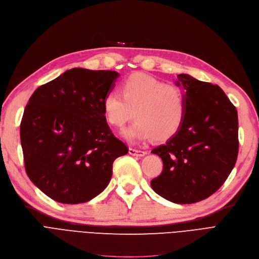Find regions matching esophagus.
Segmentation results:
<instances>
[{
  "instance_id": "1",
  "label": "esophagus",
  "mask_w": 259,
  "mask_h": 259,
  "mask_svg": "<svg viewBox=\"0 0 259 259\" xmlns=\"http://www.w3.org/2000/svg\"><path fill=\"white\" fill-rule=\"evenodd\" d=\"M128 153L131 155H134V156H145L147 154L146 151H141V150H136V149H133V148H130L128 149Z\"/></svg>"
}]
</instances>
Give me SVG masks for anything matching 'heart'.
<instances>
[{
	"mask_svg": "<svg viewBox=\"0 0 259 259\" xmlns=\"http://www.w3.org/2000/svg\"><path fill=\"white\" fill-rule=\"evenodd\" d=\"M122 95L109 92L103 101L105 118L115 127H123L135 118L133 125L122 133L128 141H157L172 138L183 125L186 99L180 88L169 85L145 74H134L121 84Z\"/></svg>",
	"mask_w": 259,
	"mask_h": 259,
	"instance_id": "heart-1",
	"label": "heart"
}]
</instances>
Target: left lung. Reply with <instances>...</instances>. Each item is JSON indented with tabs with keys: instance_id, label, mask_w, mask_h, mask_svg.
Returning a JSON list of instances; mask_svg holds the SVG:
<instances>
[{
	"instance_id": "8db88e82",
	"label": "left lung",
	"mask_w": 259,
	"mask_h": 259,
	"mask_svg": "<svg viewBox=\"0 0 259 259\" xmlns=\"http://www.w3.org/2000/svg\"><path fill=\"white\" fill-rule=\"evenodd\" d=\"M186 99L181 130L153 149L163 171L151 181L153 191L175 203L208 198L223 185L236 164L238 113L222 89L190 75H178Z\"/></svg>"
}]
</instances>
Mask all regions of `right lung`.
<instances>
[{"label": "right lung", "instance_id": "obj_1", "mask_svg": "<svg viewBox=\"0 0 259 259\" xmlns=\"http://www.w3.org/2000/svg\"><path fill=\"white\" fill-rule=\"evenodd\" d=\"M119 76L76 67L30 97L20 124L24 167L51 199L75 204L96 197L110 182L113 160L128 152L103 108Z\"/></svg>", "mask_w": 259, "mask_h": 259}]
</instances>
